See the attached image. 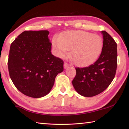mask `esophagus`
Wrapping results in <instances>:
<instances>
[{
  "label": "esophagus",
  "mask_w": 129,
  "mask_h": 129,
  "mask_svg": "<svg viewBox=\"0 0 129 129\" xmlns=\"http://www.w3.org/2000/svg\"><path fill=\"white\" fill-rule=\"evenodd\" d=\"M70 65H69L68 64L67 62H64V68H67L69 67Z\"/></svg>",
  "instance_id": "esophagus-1"
}]
</instances>
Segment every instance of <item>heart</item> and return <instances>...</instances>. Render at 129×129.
Instances as JSON below:
<instances>
[{
  "label": "heart",
  "instance_id": "heart-1",
  "mask_svg": "<svg viewBox=\"0 0 129 129\" xmlns=\"http://www.w3.org/2000/svg\"><path fill=\"white\" fill-rule=\"evenodd\" d=\"M52 44L60 57H64L71 50L72 57L80 67L88 66L95 61L103 47V41L99 35L83 30L65 32L54 36Z\"/></svg>",
  "mask_w": 129,
  "mask_h": 129
}]
</instances>
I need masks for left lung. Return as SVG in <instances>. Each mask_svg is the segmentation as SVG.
<instances>
[{"mask_svg":"<svg viewBox=\"0 0 129 129\" xmlns=\"http://www.w3.org/2000/svg\"><path fill=\"white\" fill-rule=\"evenodd\" d=\"M103 47L97 60L85 68H76L72 81L75 90L84 97H93L104 91L114 79L117 67V45L108 32L102 30Z\"/></svg>","mask_w":129,"mask_h":129,"instance_id":"8db88e82","label":"left lung"}]
</instances>
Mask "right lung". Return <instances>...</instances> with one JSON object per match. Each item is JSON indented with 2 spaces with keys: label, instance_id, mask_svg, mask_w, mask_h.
Listing matches in <instances>:
<instances>
[{
  "label": "right lung",
  "instance_id": "obj_1",
  "mask_svg": "<svg viewBox=\"0 0 129 129\" xmlns=\"http://www.w3.org/2000/svg\"><path fill=\"white\" fill-rule=\"evenodd\" d=\"M48 30H25L11 44L8 60L10 77L25 95L40 98L53 87L64 61L52 54Z\"/></svg>",
  "mask_w": 129,
  "mask_h": 129
}]
</instances>
